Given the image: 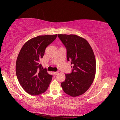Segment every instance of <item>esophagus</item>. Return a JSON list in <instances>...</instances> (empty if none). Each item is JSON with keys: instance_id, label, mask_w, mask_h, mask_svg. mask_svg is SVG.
Segmentation results:
<instances>
[{"instance_id": "1", "label": "esophagus", "mask_w": 120, "mask_h": 120, "mask_svg": "<svg viewBox=\"0 0 120 120\" xmlns=\"http://www.w3.org/2000/svg\"><path fill=\"white\" fill-rule=\"evenodd\" d=\"M59 73V71H55V72H53V74H54L55 75H57V74H58Z\"/></svg>"}]
</instances>
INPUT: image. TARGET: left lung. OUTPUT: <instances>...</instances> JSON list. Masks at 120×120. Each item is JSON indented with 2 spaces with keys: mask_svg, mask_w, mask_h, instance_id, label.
<instances>
[{
  "mask_svg": "<svg viewBox=\"0 0 120 120\" xmlns=\"http://www.w3.org/2000/svg\"><path fill=\"white\" fill-rule=\"evenodd\" d=\"M67 49V60L72 65V71L65 74L61 82L63 91L75 97L82 95L90 88L95 76L96 60L93 49L86 39L73 34H58Z\"/></svg>",
  "mask_w": 120,
  "mask_h": 120,
  "instance_id": "obj_1",
  "label": "left lung"
}]
</instances>
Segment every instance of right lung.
Masks as SVG:
<instances>
[{"label":"right lung","instance_id":"right-lung-1","mask_svg":"<svg viewBox=\"0 0 120 120\" xmlns=\"http://www.w3.org/2000/svg\"><path fill=\"white\" fill-rule=\"evenodd\" d=\"M55 35H39L29 40L21 49L16 64L19 83L27 93L38 95L47 90L52 75L43 69L40 60L45 49L56 39Z\"/></svg>","mask_w":120,"mask_h":120}]
</instances>
